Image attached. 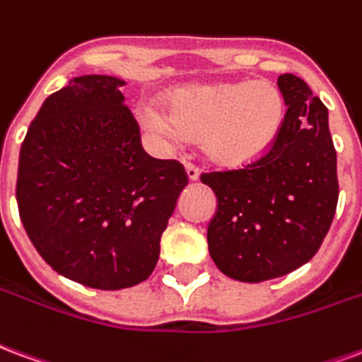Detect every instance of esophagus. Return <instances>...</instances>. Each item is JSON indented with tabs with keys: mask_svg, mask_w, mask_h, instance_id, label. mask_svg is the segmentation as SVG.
<instances>
[{
	"mask_svg": "<svg viewBox=\"0 0 362 362\" xmlns=\"http://www.w3.org/2000/svg\"><path fill=\"white\" fill-rule=\"evenodd\" d=\"M185 171H187V175H189V179H191V181H197V179H199L200 171L192 162H185Z\"/></svg>",
	"mask_w": 362,
	"mask_h": 362,
	"instance_id": "34e87169",
	"label": "esophagus"
}]
</instances>
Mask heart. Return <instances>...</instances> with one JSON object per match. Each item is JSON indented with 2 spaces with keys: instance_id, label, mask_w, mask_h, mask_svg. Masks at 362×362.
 <instances>
[{
  "instance_id": "obj_1",
  "label": "heart",
  "mask_w": 362,
  "mask_h": 362,
  "mask_svg": "<svg viewBox=\"0 0 362 362\" xmlns=\"http://www.w3.org/2000/svg\"><path fill=\"white\" fill-rule=\"evenodd\" d=\"M284 115L281 94L266 81L192 86L171 98L168 117L142 115L150 131L168 139L204 141L208 156L226 165L255 160L268 148Z\"/></svg>"
}]
</instances>
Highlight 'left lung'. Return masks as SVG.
I'll return each mask as SVG.
<instances>
[{
	"label": "left lung",
	"mask_w": 362,
	"mask_h": 362,
	"mask_svg": "<svg viewBox=\"0 0 362 362\" xmlns=\"http://www.w3.org/2000/svg\"><path fill=\"white\" fill-rule=\"evenodd\" d=\"M278 86L287 110L264 154L200 175L218 197L210 257L226 276L249 284L286 276L315 257L339 197L328 107L291 73L279 75Z\"/></svg>",
	"instance_id": "8db88e82"
}]
</instances>
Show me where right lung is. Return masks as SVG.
<instances>
[{
    "label": "right lung",
    "mask_w": 362,
    "mask_h": 362,
    "mask_svg": "<svg viewBox=\"0 0 362 362\" xmlns=\"http://www.w3.org/2000/svg\"><path fill=\"white\" fill-rule=\"evenodd\" d=\"M123 81L76 76L36 113L18 154L26 235L57 274L117 291L148 278L189 175L156 160L125 104Z\"/></svg>",
    "instance_id": "1"
}]
</instances>
